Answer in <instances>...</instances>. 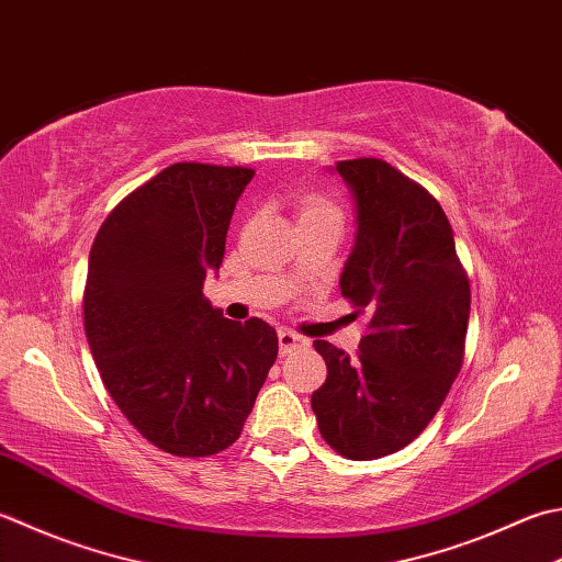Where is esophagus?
<instances>
[{
    "label": "esophagus",
    "mask_w": 562,
    "mask_h": 562,
    "mask_svg": "<svg viewBox=\"0 0 562 562\" xmlns=\"http://www.w3.org/2000/svg\"><path fill=\"white\" fill-rule=\"evenodd\" d=\"M278 344H280V356H290V353H294V350H302L310 346V340L302 338L300 334L288 331V328H280Z\"/></svg>",
    "instance_id": "obj_1"
}]
</instances>
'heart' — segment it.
<instances>
[{
    "label": "heart",
    "mask_w": 562,
    "mask_h": 562,
    "mask_svg": "<svg viewBox=\"0 0 562 562\" xmlns=\"http://www.w3.org/2000/svg\"><path fill=\"white\" fill-rule=\"evenodd\" d=\"M302 216H336L340 218V209L328 202L326 196H310L302 206Z\"/></svg>",
    "instance_id": "heart-1"
}]
</instances>
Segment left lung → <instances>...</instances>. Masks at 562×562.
Wrapping results in <instances>:
<instances>
[{"label": "left lung", "instance_id": "obj_1", "mask_svg": "<svg viewBox=\"0 0 562 562\" xmlns=\"http://www.w3.org/2000/svg\"><path fill=\"white\" fill-rule=\"evenodd\" d=\"M356 206L340 294L370 314L358 356L314 340L326 382L312 394L318 431L350 460L397 453L441 409L463 366L470 284L453 228L431 194L378 158L331 168Z\"/></svg>", "mask_w": 562, "mask_h": 562}]
</instances>
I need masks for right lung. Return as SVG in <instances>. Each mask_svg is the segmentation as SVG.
Here are the masks:
<instances>
[{
	"label": "right lung",
	"mask_w": 562,
	"mask_h": 562,
	"mask_svg": "<svg viewBox=\"0 0 562 562\" xmlns=\"http://www.w3.org/2000/svg\"><path fill=\"white\" fill-rule=\"evenodd\" d=\"M250 168L175 162L121 202L90 250L85 336L106 392L165 453L204 458L244 431L278 358L262 318L204 300Z\"/></svg>",
	"instance_id": "1"
}]
</instances>
